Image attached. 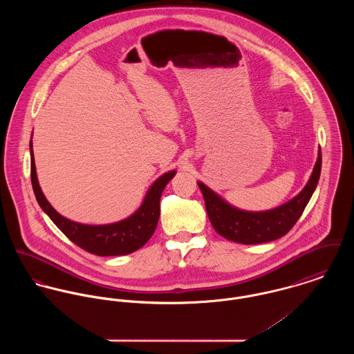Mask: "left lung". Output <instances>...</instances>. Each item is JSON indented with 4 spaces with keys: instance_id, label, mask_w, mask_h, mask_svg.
<instances>
[{
    "instance_id": "obj_1",
    "label": "left lung",
    "mask_w": 354,
    "mask_h": 354,
    "mask_svg": "<svg viewBox=\"0 0 354 354\" xmlns=\"http://www.w3.org/2000/svg\"><path fill=\"white\" fill-rule=\"evenodd\" d=\"M322 170V152L313 167L312 176L303 191L290 202L263 212H248L237 209L222 201L202 183L205 209L215 232L222 237L241 244H261L283 237L296 225L309 202Z\"/></svg>"
}]
</instances>
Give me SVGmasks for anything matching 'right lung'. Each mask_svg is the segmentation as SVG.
I'll use <instances>...</instances> for the list:
<instances>
[{
    "instance_id": "add662e5",
    "label": "right lung",
    "mask_w": 354,
    "mask_h": 354,
    "mask_svg": "<svg viewBox=\"0 0 354 354\" xmlns=\"http://www.w3.org/2000/svg\"><path fill=\"white\" fill-rule=\"evenodd\" d=\"M31 147V183L35 198L55 226L77 247L98 256H120L135 252L151 239L159 219V201L166 184L174 177L171 170L160 176L153 184L142 207L129 218L111 225L90 226L72 222L59 215L44 196L38 184L32 146Z\"/></svg>"
}]
</instances>
